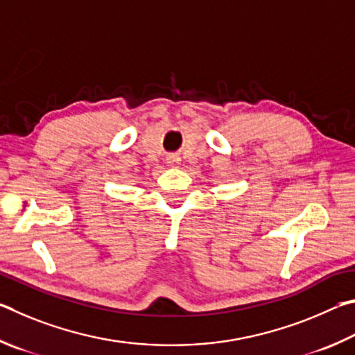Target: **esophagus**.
<instances>
[{
    "mask_svg": "<svg viewBox=\"0 0 355 355\" xmlns=\"http://www.w3.org/2000/svg\"><path fill=\"white\" fill-rule=\"evenodd\" d=\"M165 160H166V164L171 166H178L179 164H181V157H179L178 154H168Z\"/></svg>",
    "mask_w": 355,
    "mask_h": 355,
    "instance_id": "esophagus-1",
    "label": "esophagus"
}]
</instances>
